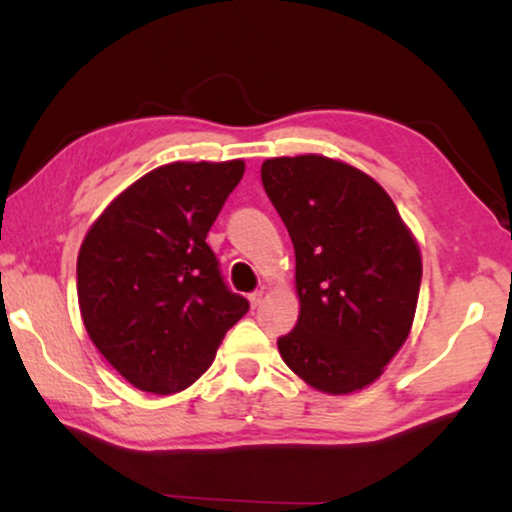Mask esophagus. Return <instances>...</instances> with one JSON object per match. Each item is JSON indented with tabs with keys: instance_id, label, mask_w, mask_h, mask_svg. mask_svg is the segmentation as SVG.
I'll return each mask as SVG.
<instances>
[{
	"instance_id": "obj_1",
	"label": "esophagus",
	"mask_w": 512,
	"mask_h": 512,
	"mask_svg": "<svg viewBox=\"0 0 512 512\" xmlns=\"http://www.w3.org/2000/svg\"><path fill=\"white\" fill-rule=\"evenodd\" d=\"M249 303H251V307H258L263 303V291H254V293H249Z\"/></svg>"
}]
</instances>
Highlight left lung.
<instances>
[{"instance_id": "obj_1", "label": "left lung", "mask_w": 512, "mask_h": 512, "mask_svg": "<svg viewBox=\"0 0 512 512\" xmlns=\"http://www.w3.org/2000/svg\"><path fill=\"white\" fill-rule=\"evenodd\" d=\"M261 181L296 249L300 314L279 354L326 394L368 387L415 319L417 242L384 188L340 160L270 158Z\"/></svg>"}]
</instances>
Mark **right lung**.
<instances>
[{
    "label": "right lung",
    "mask_w": 512,
    "mask_h": 512,
    "mask_svg": "<svg viewBox=\"0 0 512 512\" xmlns=\"http://www.w3.org/2000/svg\"><path fill=\"white\" fill-rule=\"evenodd\" d=\"M242 174V160L158 167L125 188L81 244L83 324L137 389L165 396L191 387L249 310L205 242Z\"/></svg>",
    "instance_id": "obj_1"
}]
</instances>
